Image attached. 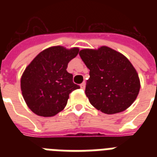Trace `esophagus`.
<instances>
[{"label":"esophagus","instance_id":"esophagus-1","mask_svg":"<svg viewBox=\"0 0 157 157\" xmlns=\"http://www.w3.org/2000/svg\"><path fill=\"white\" fill-rule=\"evenodd\" d=\"M81 88L83 89V90L86 88V83H85V82H83V83L81 84Z\"/></svg>","mask_w":157,"mask_h":157}]
</instances>
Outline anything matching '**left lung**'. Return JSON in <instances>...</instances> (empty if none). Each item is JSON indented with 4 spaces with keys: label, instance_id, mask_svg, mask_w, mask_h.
<instances>
[{
    "label": "left lung",
    "instance_id": "1",
    "mask_svg": "<svg viewBox=\"0 0 157 157\" xmlns=\"http://www.w3.org/2000/svg\"><path fill=\"white\" fill-rule=\"evenodd\" d=\"M90 69L86 94L96 109L107 114L123 112L140 90L139 75L127 58L107 46L79 53Z\"/></svg>",
    "mask_w": 157,
    "mask_h": 157
}]
</instances>
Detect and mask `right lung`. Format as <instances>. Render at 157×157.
Wrapping results in <instances>:
<instances>
[{
  "instance_id": "right-lung-1",
  "label": "right lung",
  "mask_w": 157,
  "mask_h": 157,
  "mask_svg": "<svg viewBox=\"0 0 157 157\" xmlns=\"http://www.w3.org/2000/svg\"><path fill=\"white\" fill-rule=\"evenodd\" d=\"M78 48L54 46L33 59L21 78V90L28 107L40 117H53L66 107L69 94L80 88L73 83L67 64L78 54Z\"/></svg>"
}]
</instances>
